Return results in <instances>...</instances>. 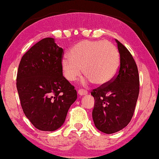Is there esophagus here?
Instances as JSON below:
<instances>
[{
    "mask_svg": "<svg viewBox=\"0 0 159 159\" xmlns=\"http://www.w3.org/2000/svg\"><path fill=\"white\" fill-rule=\"evenodd\" d=\"M78 93L79 96H84V95L88 94V92L85 91V90H84V89H80V90H78Z\"/></svg>",
    "mask_w": 159,
    "mask_h": 159,
    "instance_id": "obj_1",
    "label": "esophagus"
}]
</instances>
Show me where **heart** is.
I'll return each mask as SVG.
<instances>
[{"label":"heart","instance_id":"heart-1","mask_svg":"<svg viewBox=\"0 0 159 159\" xmlns=\"http://www.w3.org/2000/svg\"><path fill=\"white\" fill-rule=\"evenodd\" d=\"M69 55L61 61L63 76L69 81L78 79L83 70L85 82L106 85L114 79L119 67L118 49L108 41H82L71 48Z\"/></svg>","mask_w":159,"mask_h":159}]
</instances>
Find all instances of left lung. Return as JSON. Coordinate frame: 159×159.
<instances>
[{
  "mask_svg": "<svg viewBox=\"0 0 159 159\" xmlns=\"http://www.w3.org/2000/svg\"><path fill=\"white\" fill-rule=\"evenodd\" d=\"M120 54L118 74L106 85L93 89V119L97 129L111 134L127 126L134 113L140 91L137 66L131 53L115 40Z\"/></svg>",
  "mask_w": 159,
  "mask_h": 159,
  "instance_id": "8db88e82",
  "label": "left lung"
}]
</instances>
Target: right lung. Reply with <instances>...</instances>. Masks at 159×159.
I'll list each match as a JSON object with an SVG mask.
<instances>
[{
	"label": "right lung",
	"instance_id": "1",
	"mask_svg": "<svg viewBox=\"0 0 159 159\" xmlns=\"http://www.w3.org/2000/svg\"><path fill=\"white\" fill-rule=\"evenodd\" d=\"M63 55L54 38H46L32 46L19 65L16 87L22 108L41 131L60 128L77 100L75 87L63 76Z\"/></svg>",
	"mask_w": 159,
	"mask_h": 159
}]
</instances>
